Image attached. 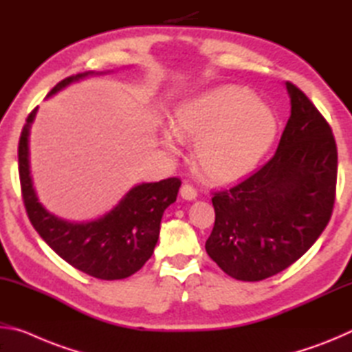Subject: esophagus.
<instances>
[{
    "mask_svg": "<svg viewBox=\"0 0 352 352\" xmlns=\"http://www.w3.org/2000/svg\"><path fill=\"white\" fill-rule=\"evenodd\" d=\"M180 195L182 199L184 200H195L197 199V189L194 186H190V184H183L182 189H180Z\"/></svg>",
    "mask_w": 352,
    "mask_h": 352,
    "instance_id": "obj_1",
    "label": "esophagus"
}]
</instances>
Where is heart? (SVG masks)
<instances>
[{"mask_svg": "<svg viewBox=\"0 0 352 352\" xmlns=\"http://www.w3.org/2000/svg\"><path fill=\"white\" fill-rule=\"evenodd\" d=\"M278 135L275 111L248 88L217 87L192 96L174 110V124L158 129L162 146L180 155L184 140L195 141V162L206 177L234 182L253 172Z\"/></svg>", "mask_w": 352, "mask_h": 352, "instance_id": "obj_1", "label": "heart"}]
</instances>
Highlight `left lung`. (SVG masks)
Returning <instances> with one entry per match:
<instances>
[{"label":"left lung","instance_id":"left-lung-1","mask_svg":"<svg viewBox=\"0 0 352 352\" xmlns=\"http://www.w3.org/2000/svg\"><path fill=\"white\" fill-rule=\"evenodd\" d=\"M290 118L265 166L212 197L206 253L226 275L262 281L287 269L329 222L337 183L332 130L309 98L285 82Z\"/></svg>","mask_w":352,"mask_h":352}]
</instances>
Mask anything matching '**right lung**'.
I'll return each mask as SVG.
<instances>
[{
  "mask_svg": "<svg viewBox=\"0 0 352 352\" xmlns=\"http://www.w3.org/2000/svg\"><path fill=\"white\" fill-rule=\"evenodd\" d=\"M111 71H85L67 77L47 93L52 98L71 83ZM38 107L28 116L19 144V170L23 200L35 231L47 245L74 267L98 279H124L138 272L153 253L160 223L166 208L177 200L178 178L140 183L107 211L87 222H73L56 216L40 204L31 175L29 138Z\"/></svg>",
  "mask_w": 352,
  "mask_h": 352,
  "instance_id": "obj_1",
  "label": "right lung"
}]
</instances>
